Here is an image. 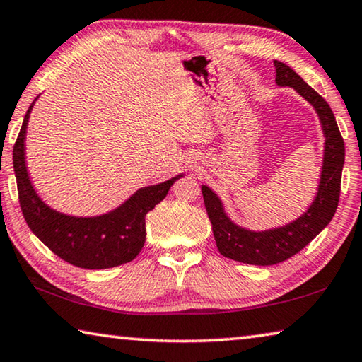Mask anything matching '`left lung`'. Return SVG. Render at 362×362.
<instances>
[{"instance_id": "obj_1", "label": "left lung", "mask_w": 362, "mask_h": 362, "mask_svg": "<svg viewBox=\"0 0 362 362\" xmlns=\"http://www.w3.org/2000/svg\"><path fill=\"white\" fill-rule=\"evenodd\" d=\"M274 69H276V84L281 88H292L302 95L315 108L321 121L326 140H324L320 185L315 199L311 201L308 209L292 222L276 228L254 231L233 222L226 216L222 199L209 187L201 185L218 252L226 259L260 267L274 265L291 259L326 228L339 206L341 169L345 163V144L329 103L291 66L274 60Z\"/></svg>"}]
</instances>
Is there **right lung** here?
I'll return each instance as SVG.
<instances>
[{
	"mask_svg": "<svg viewBox=\"0 0 362 362\" xmlns=\"http://www.w3.org/2000/svg\"><path fill=\"white\" fill-rule=\"evenodd\" d=\"M36 100L38 97L27 110L12 151L21 209L30 230L57 257L79 268L105 269L134 260L145 244V216L185 174L139 188L116 209L100 216L76 217L52 209L36 193L25 161L27 126Z\"/></svg>",
	"mask_w": 362,
	"mask_h": 362,
	"instance_id": "add662e5",
	"label": "right lung"
}]
</instances>
